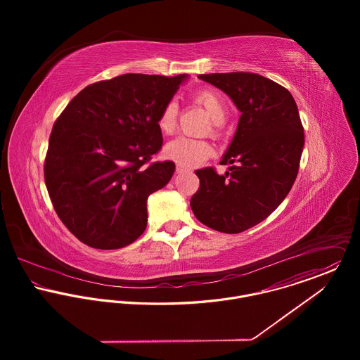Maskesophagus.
Returning <instances> with one entry per match:
<instances>
[{
    "label": "esophagus",
    "mask_w": 360,
    "mask_h": 360,
    "mask_svg": "<svg viewBox=\"0 0 360 360\" xmlns=\"http://www.w3.org/2000/svg\"><path fill=\"white\" fill-rule=\"evenodd\" d=\"M186 172H187V169H186V167L179 166V165L176 166V173H177V174H181V173H186Z\"/></svg>",
    "instance_id": "obj_1"
}]
</instances>
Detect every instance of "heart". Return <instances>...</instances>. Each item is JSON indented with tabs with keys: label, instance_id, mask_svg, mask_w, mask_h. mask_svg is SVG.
I'll return each instance as SVG.
<instances>
[{
	"label": "heart",
	"instance_id": "obj_1",
	"mask_svg": "<svg viewBox=\"0 0 360 360\" xmlns=\"http://www.w3.org/2000/svg\"><path fill=\"white\" fill-rule=\"evenodd\" d=\"M194 100L207 112L213 122V134H216L227 117V108L223 98L213 90H201L194 96ZM177 113L179 106L176 101H169L162 108L158 117V129L163 134L174 133L177 127ZM163 155L166 159L173 160L180 166L193 167L202 163L212 155V147L204 140L177 137L165 146Z\"/></svg>",
	"mask_w": 360,
	"mask_h": 360
}]
</instances>
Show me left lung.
<instances>
[{"label": "left lung", "instance_id": "8db88e82", "mask_svg": "<svg viewBox=\"0 0 360 360\" xmlns=\"http://www.w3.org/2000/svg\"><path fill=\"white\" fill-rule=\"evenodd\" d=\"M201 80L226 93L241 112L236 134L220 163L197 170L200 190L191 198L195 217L207 227L237 234L277 209L288 195L305 144L291 93L257 73H212Z\"/></svg>", "mask_w": 360, "mask_h": 360}]
</instances>
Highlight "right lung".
<instances>
[{
    "instance_id": "1",
    "label": "right lung",
    "mask_w": 360,
    "mask_h": 360,
    "mask_svg": "<svg viewBox=\"0 0 360 360\" xmlns=\"http://www.w3.org/2000/svg\"><path fill=\"white\" fill-rule=\"evenodd\" d=\"M187 79L127 73L98 82L55 122L46 186L62 223L86 245L117 250L144 233L147 200L176 169L173 162L146 165L163 143L158 117Z\"/></svg>"
}]
</instances>
